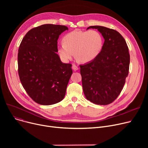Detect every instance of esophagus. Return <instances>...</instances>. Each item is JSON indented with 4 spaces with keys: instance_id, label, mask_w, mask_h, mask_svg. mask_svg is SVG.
<instances>
[{
    "instance_id": "obj_1",
    "label": "esophagus",
    "mask_w": 148,
    "mask_h": 148,
    "mask_svg": "<svg viewBox=\"0 0 148 148\" xmlns=\"http://www.w3.org/2000/svg\"><path fill=\"white\" fill-rule=\"evenodd\" d=\"M72 68L73 70H74V71H77V70L79 69V68L77 66H76L75 65H73V66H72Z\"/></svg>"
}]
</instances>
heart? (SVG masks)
Masks as SVG:
<instances>
[{
  "instance_id": "1",
  "label": "heart",
  "mask_w": 148,
  "mask_h": 148,
  "mask_svg": "<svg viewBox=\"0 0 148 148\" xmlns=\"http://www.w3.org/2000/svg\"><path fill=\"white\" fill-rule=\"evenodd\" d=\"M64 42L58 46V52L64 61L71 60L75 54L80 62L86 63L96 58L102 50L103 38L94 30H74L66 34Z\"/></svg>"
}]
</instances>
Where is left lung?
Here are the masks:
<instances>
[{"mask_svg":"<svg viewBox=\"0 0 148 148\" xmlns=\"http://www.w3.org/2000/svg\"><path fill=\"white\" fill-rule=\"evenodd\" d=\"M95 29L104 39L103 48L94 60L80 65L85 97L92 103L107 105L117 98L129 72L130 58L125 40L117 31L101 26Z\"/></svg>","mask_w":148,"mask_h":148,"instance_id":"obj_1","label":"left lung"}]
</instances>
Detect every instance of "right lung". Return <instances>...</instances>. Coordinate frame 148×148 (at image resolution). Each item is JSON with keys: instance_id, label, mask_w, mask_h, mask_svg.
Returning <instances> with one entry per match:
<instances>
[{"instance_id": "right-lung-1", "label": "right lung", "mask_w": 148, "mask_h": 148, "mask_svg": "<svg viewBox=\"0 0 148 148\" xmlns=\"http://www.w3.org/2000/svg\"><path fill=\"white\" fill-rule=\"evenodd\" d=\"M65 26L46 24L30 30L23 38L18 53L22 86L35 102L49 106L65 97L72 65L63 63L56 53L59 35Z\"/></svg>"}]
</instances>
